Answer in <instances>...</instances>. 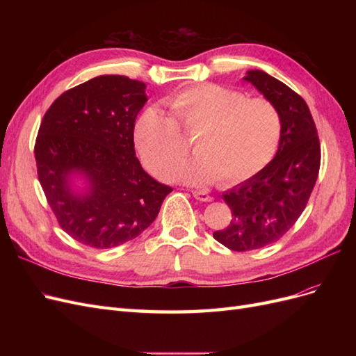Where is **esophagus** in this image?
<instances>
[{
  "label": "esophagus",
  "mask_w": 356,
  "mask_h": 356,
  "mask_svg": "<svg viewBox=\"0 0 356 356\" xmlns=\"http://www.w3.org/2000/svg\"><path fill=\"white\" fill-rule=\"evenodd\" d=\"M193 196H195L197 200L200 202H211L212 200V196L209 195L208 191H203V190H193Z\"/></svg>",
  "instance_id": "34e87169"
}]
</instances>
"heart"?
Instances as JSON below:
<instances>
[{"label": "heart", "instance_id": "obj_1", "mask_svg": "<svg viewBox=\"0 0 356 356\" xmlns=\"http://www.w3.org/2000/svg\"><path fill=\"white\" fill-rule=\"evenodd\" d=\"M165 104L186 131L198 132V154L176 163L185 152L184 140L174 120L157 106L138 117L134 138L148 169L157 175L169 170V179L238 184L270 163L281 143V113L268 99H248L239 90L204 83L178 90Z\"/></svg>", "mask_w": 356, "mask_h": 356}]
</instances>
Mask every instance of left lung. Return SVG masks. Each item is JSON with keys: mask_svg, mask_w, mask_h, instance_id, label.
Instances as JSON below:
<instances>
[{"mask_svg": "<svg viewBox=\"0 0 356 356\" xmlns=\"http://www.w3.org/2000/svg\"><path fill=\"white\" fill-rule=\"evenodd\" d=\"M243 80L276 105L282 135L270 163L222 193L233 218L213 238L232 251L258 250L281 239L305 211L321 165L316 126L305 99L261 70L246 71Z\"/></svg>", "mask_w": 356, "mask_h": 356, "instance_id": "obj_1", "label": "left lung"}]
</instances>
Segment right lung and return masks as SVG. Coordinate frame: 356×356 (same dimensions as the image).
<instances>
[{
  "label": "right lung",
  "instance_id": "add662e5",
  "mask_svg": "<svg viewBox=\"0 0 356 356\" xmlns=\"http://www.w3.org/2000/svg\"><path fill=\"white\" fill-rule=\"evenodd\" d=\"M145 89L124 75H99L62 93L42 118L40 184L63 232L83 245L106 250L135 239L172 191L135 154Z\"/></svg>",
  "mask_w": 356,
  "mask_h": 356
}]
</instances>
